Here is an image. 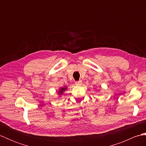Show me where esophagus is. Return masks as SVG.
<instances>
[{
  "label": "esophagus",
  "mask_w": 146,
  "mask_h": 146,
  "mask_svg": "<svg viewBox=\"0 0 146 146\" xmlns=\"http://www.w3.org/2000/svg\"><path fill=\"white\" fill-rule=\"evenodd\" d=\"M75 84H76V85H77V86H81V85H82V81H81V80H80V81L76 82Z\"/></svg>",
  "instance_id": "obj_1"
}]
</instances>
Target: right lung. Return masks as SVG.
<instances>
[{
  "instance_id": "obj_1",
  "label": "right lung",
  "mask_w": 146,
  "mask_h": 146,
  "mask_svg": "<svg viewBox=\"0 0 146 146\" xmlns=\"http://www.w3.org/2000/svg\"><path fill=\"white\" fill-rule=\"evenodd\" d=\"M67 89H68V86H61V87L59 88L58 91V94H57L58 97H61V96L64 94V93L67 90Z\"/></svg>"
}]
</instances>
